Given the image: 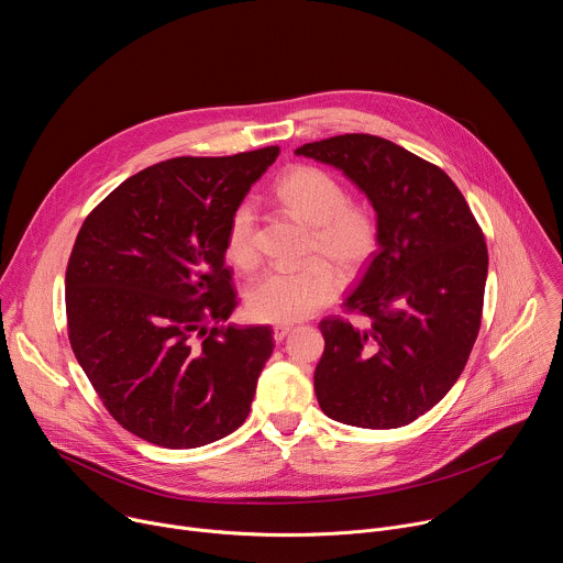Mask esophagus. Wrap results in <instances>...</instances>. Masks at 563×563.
<instances>
[{
  "mask_svg": "<svg viewBox=\"0 0 563 563\" xmlns=\"http://www.w3.org/2000/svg\"><path fill=\"white\" fill-rule=\"evenodd\" d=\"M291 330H294V325H289V323L274 325V341H276V343H283V341L291 334Z\"/></svg>",
  "mask_w": 563,
  "mask_h": 563,
  "instance_id": "esophagus-1",
  "label": "esophagus"
}]
</instances>
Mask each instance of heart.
Listing matches in <instances>:
<instances>
[{
	"label": "heart",
	"mask_w": 563,
	"mask_h": 563,
	"mask_svg": "<svg viewBox=\"0 0 563 563\" xmlns=\"http://www.w3.org/2000/svg\"><path fill=\"white\" fill-rule=\"evenodd\" d=\"M278 202L311 227V254L325 258L302 267H276L263 274L247 294V309L261 323H296L313 316L339 294V276L332 265L350 276L356 274L376 250V216L350 200L347 189L318 167L289 169L274 189ZM224 254L238 269L258 265L256 211L240 202L227 222Z\"/></svg>",
	"instance_id": "heart-1"
}]
</instances>
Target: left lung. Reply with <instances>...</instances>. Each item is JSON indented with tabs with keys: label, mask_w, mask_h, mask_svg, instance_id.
<instances>
[{
	"label": "left lung",
	"mask_w": 563,
	"mask_h": 563,
	"mask_svg": "<svg viewBox=\"0 0 563 563\" xmlns=\"http://www.w3.org/2000/svg\"><path fill=\"white\" fill-rule=\"evenodd\" d=\"M341 169L372 202L378 247L345 298L365 325L320 320L313 372L330 419L391 430L432 410L461 376L481 328L488 247L463 194L428 159L385 137L345 133L296 148Z\"/></svg>",
	"instance_id": "obj_1"
}]
</instances>
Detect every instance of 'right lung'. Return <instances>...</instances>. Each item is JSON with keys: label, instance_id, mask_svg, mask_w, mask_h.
I'll return each instance as SVG.
<instances>
[{"label": "right lung", "instance_id": "add662e5", "mask_svg": "<svg viewBox=\"0 0 563 563\" xmlns=\"http://www.w3.org/2000/svg\"><path fill=\"white\" fill-rule=\"evenodd\" d=\"M278 151L157 163L113 189L75 238L73 354L109 415L153 445L200 448L250 415L274 332L220 325L238 305L224 231Z\"/></svg>", "mask_w": 563, "mask_h": 563}]
</instances>
